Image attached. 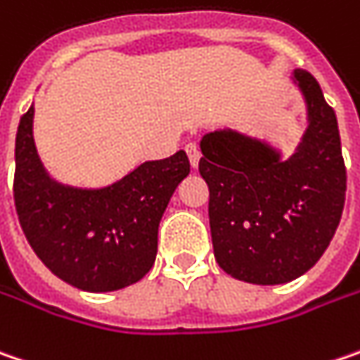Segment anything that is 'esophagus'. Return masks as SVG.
<instances>
[{
	"label": "esophagus",
	"mask_w": 360,
	"mask_h": 360,
	"mask_svg": "<svg viewBox=\"0 0 360 360\" xmlns=\"http://www.w3.org/2000/svg\"><path fill=\"white\" fill-rule=\"evenodd\" d=\"M186 153H188V160L190 164H192V168H196L198 162H200V148H198L196 143H188V146H186Z\"/></svg>",
	"instance_id": "obj_1"
}]
</instances>
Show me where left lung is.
I'll return each instance as SVG.
<instances>
[{"label":"left lung","instance_id":"left-lung-1","mask_svg":"<svg viewBox=\"0 0 360 360\" xmlns=\"http://www.w3.org/2000/svg\"><path fill=\"white\" fill-rule=\"evenodd\" d=\"M294 81L306 99L308 129L292 158L281 160L269 143L233 129L200 141L217 263L257 285L288 283L314 267L345 208L347 168L334 109L308 70H294Z\"/></svg>","mask_w":360,"mask_h":360}]
</instances>
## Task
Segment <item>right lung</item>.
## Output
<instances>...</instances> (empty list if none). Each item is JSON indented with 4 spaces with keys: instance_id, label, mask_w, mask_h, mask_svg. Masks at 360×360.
<instances>
[{
    "instance_id": "add662e5",
    "label": "right lung",
    "mask_w": 360,
    "mask_h": 360,
    "mask_svg": "<svg viewBox=\"0 0 360 360\" xmlns=\"http://www.w3.org/2000/svg\"><path fill=\"white\" fill-rule=\"evenodd\" d=\"M32 123L34 105L15 135L13 200L34 253L84 292H115L139 281L155 261L162 214L188 176L186 152L143 162L105 188H72L44 170Z\"/></svg>"
}]
</instances>
